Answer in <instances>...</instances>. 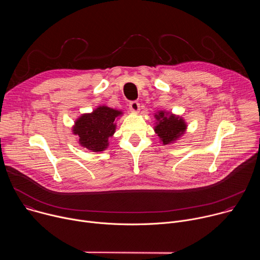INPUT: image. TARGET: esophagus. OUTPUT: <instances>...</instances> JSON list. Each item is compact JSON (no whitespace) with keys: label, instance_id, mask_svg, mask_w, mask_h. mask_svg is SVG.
Instances as JSON below:
<instances>
[{"label":"esophagus","instance_id":"34e87169","mask_svg":"<svg viewBox=\"0 0 260 260\" xmlns=\"http://www.w3.org/2000/svg\"><path fill=\"white\" fill-rule=\"evenodd\" d=\"M129 109L133 113H138L140 110V104L137 101H133L129 103Z\"/></svg>","mask_w":260,"mask_h":260}]
</instances>
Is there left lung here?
Masks as SVG:
<instances>
[{
    "label": "left lung",
    "instance_id": "8db88e82",
    "mask_svg": "<svg viewBox=\"0 0 260 260\" xmlns=\"http://www.w3.org/2000/svg\"><path fill=\"white\" fill-rule=\"evenodd\" d=\"M156 125L154 126V132L159 137L164 145L172 144L176 142L186 131V123L180 116L174 115L165 111H159L155 113Z\"/></svg>",
    "mask_w": 260,
    "mask_h": 260
}]
</instances>
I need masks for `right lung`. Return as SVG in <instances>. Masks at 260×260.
Returning <instances> with one entry per match:
<instances>
[{"label":"right lung","instance_id":"obj_1","mask_svg":"<svg viewBox=\"0 0 260 260\" xmlns=\"http://www.w3.org/2000/svg\"><path fill=\"white\" fill-rule=\"evenodd\" d=\"M121 111L100 106L91 113L82 114L73 126V134L78 137L80 146L92 152H102L109 146V138L116 129L115 120Z\"/></svg>","mask_w":260,"mask_h":260}]
</instances>
